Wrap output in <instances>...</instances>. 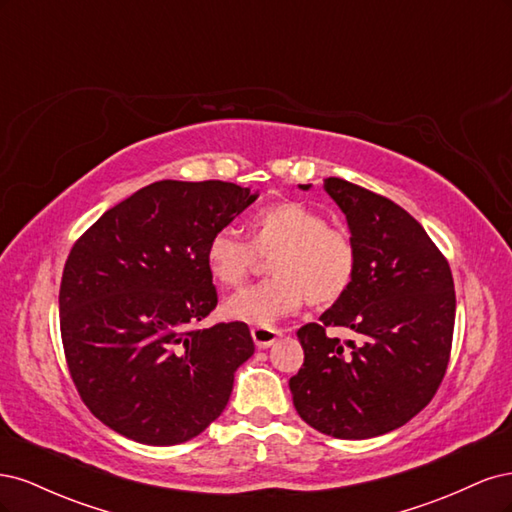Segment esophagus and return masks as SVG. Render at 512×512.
<instances>
[{
    "label": "esophagus",
    "mask_w": 512,
    "mask_h": 512,
    "mask_svg": "<svg viewBox=\"0 0 512 512\" xmlns=\"http://www.w3.org/2000/svg\"><path fill=\"white\" fill-rule=\"evenodd\" d=\"M282 335V331H277V329H269V327H256V329H252V339H254V344L258 346V348H269V346H273L275 344V339Z\"/></svg>",
    "instance_id": "1"
}]
</instances>
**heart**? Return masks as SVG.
<instances>
[{
    "mask_svg": "<svg viewBox=\"0 0 512 512\" xmlns=\"http://www.w3.org/2000/svg\"><path fill=\"white\" fill-rule=\"evenodd\" d=\"M252 243L235 228H222L207 243V267L222 286H239L260 262L273 256L267 282L243 288L224 303V316L267 327L307 303L329 307L352 284L356 252L344 228L329 226L324 215L297 200L262 209L250 226Z\"/></svg>",
    "mask_w": 512,
    "mask_h": 512,
    "instance_id": "obj_1",
    "label": "heart"
}]
</instances>
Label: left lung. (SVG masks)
I'll list each match as a JSON object with an SVG mask.
<instances>
[{"mask_svg": "<svg viewBox=\"0 0 512 512\" xmlns=\"http://www.w3.org/2000/svg\"><path fill=\"white\" fill-rule=\"evenodd\" d=\"M324 192L346 215L356 267L344 297L297 331L305 359L288 382L292 404L327 436L376 438L436 395L451 356L455 284L406 209L339 177L324 179ZM329 326L350 328L357 342L329 338Z\"/></svg>", "mask_w": 512, "mask_h": 512, "instance_id": "left-lung-1", "label": "left lung"}]
</instances>
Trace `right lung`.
Instances as JSON below:
<instances>
[{
	"label": "right lung",
	"mask_w": 512,
	"mask_h": 512,
	"mask_svg": "<svg viewBox=\"0 0 512 512\" xmlns=\"http://www.w3.org/2000/svg\"><path fill=\"white\" fill-rule=\"evenodd\" d=\"M258 198L226 181H156L74 243L59 288L70 376L96 418L170 446L203 433L254 354L245 322L194 329L218 305L207 243Z\"/></svg>",
	"instance_id": "right-lung-1"
}]
</instances>
